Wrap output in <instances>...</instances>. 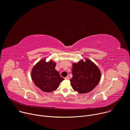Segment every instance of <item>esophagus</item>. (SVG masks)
<instances>
[{
  "label": "esophagus",
  "mask_w": 130,
  "mask_h": 130,
  "mask_svg": "<svg viewBox=\"0 0 130 130\" xmlns=\"http://www.w3.org/2000/svg\"><path fill=\"white\" fill-rule=\"evenodd\" d=\"M64 79H69V76H67V77H64Z\"/></svg>",
  "instance_id": "esophagus-1"
}]
</instances>
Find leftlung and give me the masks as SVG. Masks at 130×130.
Returning a JSON list of instances; mask_svg holds the SVG:
<instances>
[{
    "instance_id": "1",
    "label": "left lung",
    "mask_w": 130,
    "mask_h": 130,
    "mask_svg": "<svg viewBox=\"0 0 130 130\" xmlns=\"http://www.w3.org/2000/svg\"><path fill=\"white\" fill-rule=\"evenodd\" d=\"M73 77L71 85L73 89L79 93H88L92 90L101 79L100 71L98 67L90 60L79 61L73 64Z\"/></svg>"
}]
</instances>
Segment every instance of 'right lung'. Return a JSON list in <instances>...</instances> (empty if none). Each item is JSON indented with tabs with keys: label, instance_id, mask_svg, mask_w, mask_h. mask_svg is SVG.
Wrapping results in <instances>:
<instances>
[{
	"label": "right lung",
	"instance_id": "right-lung-1",
	"mask_svg": "<svg viewBox=\"0 0 130 130\" xmlns=\"http://www.w3.org/2000/svg\"><path fill=\"white\" fill-rule=\"evenodd\" d=\"M56 64L52 60L46 62L45 59H43L32 70V79L37 87L43 91L51 92L55 91L64 80L55 70Z\"/></svg>",
	"mask_w": 130,
	"mask_h": 130
}]
</instances>
